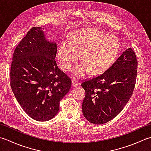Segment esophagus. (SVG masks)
<instances>
[{
	"label": "esophagus",
	"instance_id": "34e87169",
	"mask_svg": "<svg viewBox=\"0 0 151 151\" xmlns=\"http://www.w3.org/2000/svg\"><path fill=\"white\" fill-rule=\"evenodd\" d=\"M79 84V82L76 81V80H73L72 81V85L73 86H78Z\"/></svg>",
	"mask_w": 151,
	"mask_h": 151
}]
</instances>
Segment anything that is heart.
Listing matches in <instances>:
<instances>
[{"label": "heart", "mask_w": 151, "mask_h": 151, "mask_svg": "<svg viewBox=\"0 0 151 151\" xmlns=\"http://www.w3.org/2000/svg\"><path fill=\"white\" fill-rule=\"evenodd\" d=\"M119 46L118 38L107 32L97 29H80L71 34L70 41L61 43L58 52L59 63L62 69L68 71L81 54L82 62L75 68L74 75L82 76L88 72L99 75L114 61Z\"/></svg>", "instance_id": "b5f03b06"}]
</instances>
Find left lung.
Returning <instances> with one entry per match:
<instances>
[{
    "instance_id": "1",
    "label": "left lung",
    "mask_w": 151,
    "mask_h": 151,
    "mask_svg": "<svg viewBox=\"0 0 151 151\" xmlns=\"http://www.w3.org/2000/svg\"><path fill=\"white\" fill-rule=\"evenodd\" d=\"M137 73L136 55L129 48L104 73L82 81L86 97L82 111L86 119L103 124L116 117L132 96Z\"/></svg>"
}]
</instances>
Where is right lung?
<instances>
[{"label": "right lung", "instance_id": "obj_1", "mask_svg": "<svg viewBox=\"0 0 151 151\" xmlns=\"http://www.w3.org/2000/svg\"><path fill=\"white\" fill-rule=\"evenodd\" d=\"M56 54L57 44L47 40L38 27L31 28L14 50L11 88L22 108L35 120L54 118L71 88V79L57 65Z\"/></svg>", "mask_w": 151, "mask_h": 151}]
</instances>
